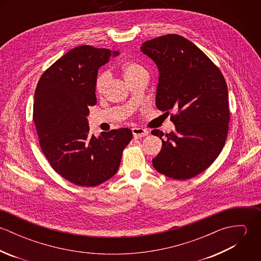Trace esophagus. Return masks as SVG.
Returning <instances> with one entry per match:
<instances>
[{
  "instance_id": "obj_1",
  "label": "esophagus",
  "mask_w": 261,
  "mask_h": 261,
  "mask_svg": "<svg viewBox=\"0 0 261 261\" xmlns=\"http://www.w3.org/2000/svg\"><path fill=\"white\" fill-rule=\"evenodd\" d=\"M132 132H133L134 138H136V139H140V138H143V137H146L149 135V132L142 127H134L132 129Z\"/></svg>"
}]
</instances>
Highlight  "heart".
<instances>
[{
  "instance_id": "b5f03b06",
  "label": "heart",
  "mask_w": 261,
  "mask_h": 261,
  "mask_svg": "<svg viewBox=\"0 0 261 261\" xmlns=\"http://www.w3.org/2000/svg\"><path fill=\"white\" fill-rule=\"evenodd\" d=\"M120 69L127 82H132L141 76L148 75L147 69L142 64L132 60L123 62L120 66ZM109 80H110V73L108 71L100 72L97 75L95 80V85H94L95 92L97 94H101L106 90Z\"/></svg>"
}]
</instances>
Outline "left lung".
<instances>
[{
    "instance_id": "1",
    "label": "left lung",
    "mask_w": 261,
    "mask_h": 261,
    "mask_svg": "<svg viewBox=\"0 0 261 261\" xmlns=\"http://www.w3.org/2000/svg\"><path fill=\"white\" fill-rule=\"evenodd\" d=\"M141 50L159 69L155 105L162 112L174 110L175 130L153 129L162 140L152 159L161 174L188 180L202 172L223 149L229 123L228 90L218 67L194 43L177 34H168L143 43Z\"/></svg>"
}]
</instances>
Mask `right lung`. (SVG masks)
<instances>
[{"instance_id": "right-lung-1", "label": "right lung", "mask_w": 261, "mask_h": 261, "mask_svg": "<svg viewBox=\"0 0 261 261\" xmlns=\"http://www.w3.org/2000/svg\"><path fill=\"white\" fill-rule=\"evenodd\" d=\"M118 54L89 45L75 47L38 81L33 119L40 147L54 171L78 186H97L113 177L133 139L125 127L98 138L89 134L88 108L96 105L98 69Z\"/></svg>"}]
</instances>
